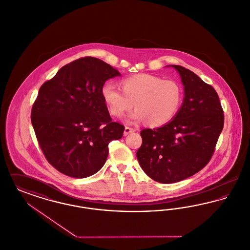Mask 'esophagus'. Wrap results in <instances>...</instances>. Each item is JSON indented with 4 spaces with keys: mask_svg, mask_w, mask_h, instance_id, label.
Listing matches in <instances>:
<instances>
[{
    "mask_svg": "<svg viewBox=\"0 0 250 250\" xmlns=\"http://www.w3.org/2000/svg\"><path fill=\"white\" fill-rule=\"evenodd\" d=\"M135 131H136L135 128H132V127H129V126H125V131H124V134H125V136H126V135H128V134H130V133H133V132H135Z\"/></svg>",
    "mask_w": 250,
    "mask_h": 250,
    "instance_id": "obj_1",
    "label": "esophagus"
}]
</instances>
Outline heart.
Listing matches in <instances>:
<instances>
[{
  "label": "heart",
  "mask_w": 250,
  "mask_h": 250,
  "mask_svg": "<svg viewBox=\"0 0 250 250\" xmlns=\"http://www.w3.org/2000/svg\"><path fill=\"white\" fill-rule=\"evenodd\" d=\"M121 88L106 83L101 95L109 113L123 117L133 106L129 115L133 122H143L150 126H161L175 117L182 105L184 93L175 81L164 80L151 74H138L121 81Z\"/></svg>",
  "instance_id": "b5f03b06"
}]
</instances>
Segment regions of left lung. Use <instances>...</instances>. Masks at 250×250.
I'll return each instance as SVG.
<instances>
[{"label": "left lung", "instance_id": "8db88e82", "mask_svg": "<svg viewBox=\"0 0 250 250\" xmlns=\"http://www.w3.org/2000/svg\"><path fill=\"white\" fill-rule=\"evenodd\" d=\"M181 77L185 97L175 117L161 127L141 132L137 158L144 172L158 183L188 178L208 164L223 129L218 95L194 72L171 65Z\"/></svg>", "mask_w": 250, "mask_h": 250}]
</instances>
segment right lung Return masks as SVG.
<instances>
[{"mask_svg":"<svg viewBox=\"0 0 250 250\" xmlns=\"http://www.w3.org/2000/svg\"><path fill=\"white\" fill-rule=\"evenodd\" d=\"M102 60L84 57L62 66L43 84L32 108V125L48 163L60 172L85 178L104 166L108 143L125 126L112 122L101 95L106 81L120 76Z\"/></svg>","mask_w":250,"mask_h":250,"instance_id":"obj_1","label":"right lung"}]
</instances>
